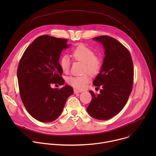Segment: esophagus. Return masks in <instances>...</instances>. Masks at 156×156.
Returning <instances> with one entry per match:
<instances>
[{
  "mask_svg": "<svg viewBox=\"0 0 156 156\" xmlns=\"http://www.w3.org/2000/svg\"><path fill=\"white\" fill-rule=\"evenodd\" d=\"M80 93H81V91H80V90H76V89H75V90H74V93H75V94Z\"/></svg>",
  "mask_w": 156,
  "mask_h": 156,
  "instance_id": "1",
  "label": "esophagus"
}]
</instances>
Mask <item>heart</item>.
<instances>
[{"label":"heart","instance_id":"heart-1","mask_svg":"<svg viewBox=\"0 0 156 156\" xmlns=\"http://www.w3.org/2000/svg\"><path fill=\"white\" fill-rule=\"evenodd\" d=\"M71 54L75 60L84 62L83 72L86 73L82 75L70 76L66 79V81L75 88L82 90L91 80L89 73L91 75H96L101 72L102 60L101 57L95 55V52L92 49L83 44H79L73 49ZM70 64V59L67 55H63L60 58V66L63 72L67 73L69 71Z\"/></svg>","mask_w":156,"mask_h":156}]
</instances>
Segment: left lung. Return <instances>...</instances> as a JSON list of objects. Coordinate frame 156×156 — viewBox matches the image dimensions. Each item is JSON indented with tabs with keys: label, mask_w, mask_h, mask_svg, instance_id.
<instances>
[{
	"label": "left lung",
	"mask_w": 156,
	"mask_h": 156,
	"mask_svg": "<svg viewBox=\"0 0 156 156\" xmlns=\"http://www.w3.org/2000/svg\"><path fill=\"white\" fill-rule=\"evenodd\" d=\"M94 39L102 43L105 55L101 70L93 83L98 88L102 87L100 93L90 91L93 98L86 110L96 119L108 120L126 104L133 89L134 69L129 51L117 39L108 36Z\"/></svg>",
	"instance_id": "8db88e82"
}]
</instances>
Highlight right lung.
Listing matches in <instances>:
<instances>
[{
    "label": "right lung",
    "instance_id": "1",
    "mask_svg": "<svg viewBox=\"0 0 156 156\" xmlns=\"http://www.w3.org/2000/svg\"><path fill=\"white\" fill-rule=\"evenodd\" d=\"M68 39L49 35L37 37L27 48L17 69L21 99L28 112L41 122H51L61 114L66 99L73 93L65 85L53 89L51 84L63 85L58 59Z\"/></svg>",
    "mask_w": 156,
    "mask_h": 156
}]
</instances>
